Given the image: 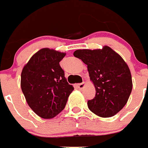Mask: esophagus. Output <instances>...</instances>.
<instances>
[{
  "mask_svg": "<svg viewBox=\"0 0 148 148\" xmlns=\"http://www.w3.org/2000/svg\"><path fill=\"white\" fill-rule=\"evenodd\" d=\"M85 86H86V82H82V83H79L77 85L78 88H79V89H82L85 87Z\"/></svg>",
  "mask_w": 148,
  "mask_h": 148,
  "instance_id": "1",
  "label": "esophagus"
}]
</instances>
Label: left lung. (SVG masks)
<instances>
[{
  "label": "left lung",
  "mask_w": 148,
  "mask_h": 148,
  "mask_svg": "<svg viewBox=\"0 0 148 148\" xmlns=\"http://www.w3.org/2000/svg\"><path fill=\"white\" fill-rule=\"evenodd\" d=\"M87 65L95 96L87 104L91 112L101 118L114 116L122 109L132 90L131 71L122 57L111 47L78 49L73 53Z\"/></svg>",
  "instance_id": "left-lung-1"
}]
</instances>
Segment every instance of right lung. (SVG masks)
<instances>
[{
    "mask_svg": "<svg viewBox=\"0 0 148 148\" xmlns=\"http://www.w3.org/2000/svg\"><path fill=\"white\" fill-rule=\"evenodd\" d=\"M65 56L55 49H41L29 59L21 73V86L26 101L42 119H53L62 112L74 90L60 66Z\"/></svg>",
    "mask_w": 148,
    "mask_h": 148,
    "instance_id": "add662e5",
    "label": "right lung"
}]
</instances>
